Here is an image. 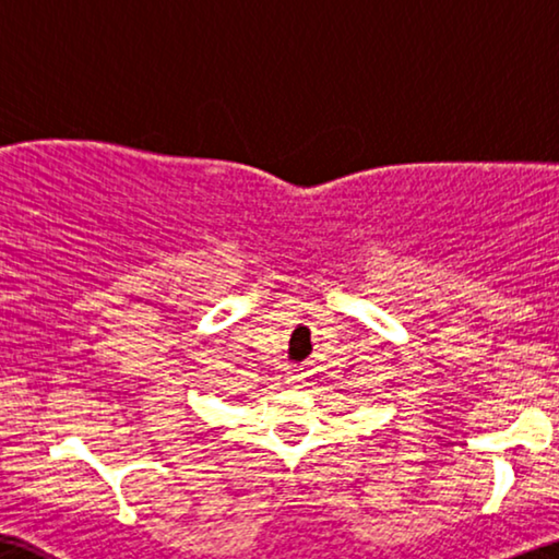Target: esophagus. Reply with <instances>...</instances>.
<instances>
[{"label":"esophagus","instance_id":"obj_1","mask_svg":"<svg viewBox=\"0 0 559 559\" xmlns=\"http://www.w3.org/2000/svg\"><path fill=\"white\" fill-rule=\"evenodd\" d=\"M301 379H304L301 369H296V366H294V369H288V384H298Z\"/></svg>","mask_w":559,"mask_h":559}]
</instances>
